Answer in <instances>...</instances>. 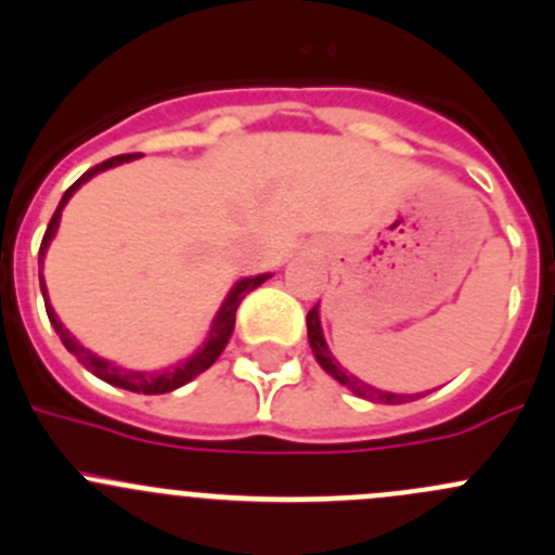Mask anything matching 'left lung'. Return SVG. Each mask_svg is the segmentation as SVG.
<instances>
[{
    "label": "left lung",
    "instance_id": "left-lung-1",
    "mask_svg": "<svg viewBox=\"0 0 555 555\" xmlns=\"http://www.w3.org/2000/svg\"><path fill=\"white\" fill-rule=\"evenodd\" d=\"M306 327H309V344H311V352H314L317 363L327 371L336 382H341L344 387L354 392V396L365 398V401H374V403H403V401H414V398L426 396V392H417V396H403V392H390V390H379L374 385H365L363 379H358L354 374H347L341 369L336 358L331 354V347H327L325 336H322V325H320V304L309 311L306 317Z\"/></svg>",
    "mask_w": 555,
    "mask_h": 555
}]
</instances>
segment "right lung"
I'll list each match as a JSON object with an SVG mask.
<instances>
[{"label":"right lung","mask_w":555,"mask_h":555,"mask_svg":"<svg viewBox=\"0 0 555 555\" xmlns=\"http://www.w3.org/2000/svg\"><path fill=\"white\" fill-rule=\"evenodd\" d=\"M129 159H134V154H121V157L105 159V163H100V165H94V168H91V170H86V173L80 176V179L75 181V184L69 186L67 192H64L62 201H59V206H56V214H53V217H51L46 235H42L40 266H42V260H46L48 244H51L53 235H56L59 219H62L64 206H67L69 197H73L75 192L80 190V184H86V181H89V179H94V176L102 173V170L116 168V165L129 163ZM266 279H271V273H260V276H246V279H241V282H235L233 289H230V293H228V298H224L222 306H219L217 317H214V322H211V331H208V338H206V341H203V347L197 349V352L192 354V358L181 360V363H176L173 369H163V371L121 369V365L111 363V360L100 358V354H94V352H91V349H86L83 344L75 341L73 333H69L67 327L62 325V320H59V317H56L53 306L48 304V287H46V279H42V273H40V289H42V298H46V311H48V320H51L53 331L59 333V338H62V344H64V347H67V352H73L75 358H78L80 363H83L86 369L91 371V374L100 376V379L107 382V385L121 387V390L157 396V392H170V390H176V387L186 385V382H192L197 374H203V371L211 369V365L217 363V358H219V354H222V349L228 347L230 336H233L235 311H238L241 300H244L246 295L251 293V289L260 287V284L266 282Z\"/></svg>","instance_id":"obj_1"}]
</instances>
